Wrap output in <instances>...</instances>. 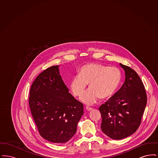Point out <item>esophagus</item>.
Returning <instances> with one entry per match:
<instances>
[{
	"mask_svg": "<svg viewBox=\"0 0 158 158\" xmlns=\"http://www.w3.org/2000/svg\"><path fill=\"white\" fill-rule=\"evenodd\" d=\"M86 110L87 111H92V110H93V108H89V107H88V106H86Z\"/></svg>",
	"mask_w": 158,
	"mask_h": 158,
	"instance_id": "esophagus-1",
	"label": "esophagus"
}]
</instances>
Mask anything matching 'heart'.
<instances>
[{
    "label": "heart",
    "mask_w": 158,
    "mask_h": 158,
    "mask_svg": "<svg viewBox=\"0 0 158 158\" xmlns=\"http://www.w3.org/2000/svg\"><path fill=\"white\" fill-rule=\"evenodd\" d=\"M121 81V73L115 67H108L98 63H89L81 68L79 74L73 77L70 88L73 94L81 97L89 84V90L81 98L87 105L95 104L99 98L111 97Z\"/></svg>",
    "instance_id": "b5f03b06"
}]
</instances>
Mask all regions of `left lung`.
<instances>
[{"label":"left lung","mask_w":158,"mask_h":158,"mask_svg":"<svg viewBox=\"0 0 158 158\" xmlns=\"http://www.w3.org/2000/svg\"><path fill=\"white\" fill-rule=\"evenodd\" d=\"M125 72V81L120 89L99 110L101 127L106 135L120 140L133 135L139 127L147 104L144 86L140 77L131 68L120 63Z\"/></svg>","instance_id":"obj_1"}]
</instances>
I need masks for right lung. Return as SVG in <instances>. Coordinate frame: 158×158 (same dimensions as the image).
Listing matches in <instances>:
<instances>
[{"instance_id": "right-lung-1", "label": "right lung", "mask_w": 158, "mask_h": 158, "mask_svg": "<svg viewBox=\"0 0 158 158\" xmlns=\"http://www.w3.org/2000/svg\"><path fill=\"white\" fill-rule=\"evenodd\" d=\"M29 105L40 135L53 143L68 142L83 114L82 104L69 92L59 65L36 77L31 87Z\"/></svg>"}]
</instances>
